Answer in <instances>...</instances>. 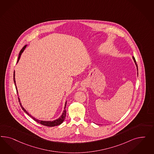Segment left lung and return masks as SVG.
Masks as SVG:
<instances>
[{"mask_svg":"<svg viewBox=\"0 0 154 154\" xmlns=\"http://www.w3.org/2000/svg\"><path fill=\"white\" fill-rule=\"evenodd\" d=\"M133 57V60L134 61V63H135V65H136V66H137V75H138V66H137V63H136V61H135V58H134V57Z\"/></svg>","mask_w":154,"mask_h":154,"instance_id":"1","label":"left lung"}]
</instances>
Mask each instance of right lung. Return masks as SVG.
<instances>
[{"label":"right lung","mask_w":154,"mask_h":154,"mask_svg":"<svg viewBox=\"0 0 154 154\" xmlns=\"http://www.w3.org/2000/svg\"><path fill=\"white\" fill-rule=\"evenodd\" d=\"M26 46H27V45H25V46H23V48L21 49V50L20 52L19 55V57H18V60H17V63H18L19 60H20V57L21 56L23 52L24 51V50H25V49L26 48ZM14 85H15V86H16V91H17V93L18 95H19L18 91H17V86H16V81H15V72H14ZM18 99H19V103H20V106H21V107L22 108V109H23V111L25 112L27 115H28L29 116L31 117L34 121L37 122L38 123H39V124H42L43 125H45V126H50V127L57 126V125H60L61 124H62L63 122L64 121V120H65V117H66V110H65V107H66V102H65V106H64V109L63 112L62 113L61 115L57 119H56V120H53V121H43V120H38L37 119H35L34 117L32 116L30 114H29V113H28V111L23 107V106H22V104H21V101H20V99L19 98V97H18Z\"/></svg>","instance_id":"obj_1"}]
</instances>
